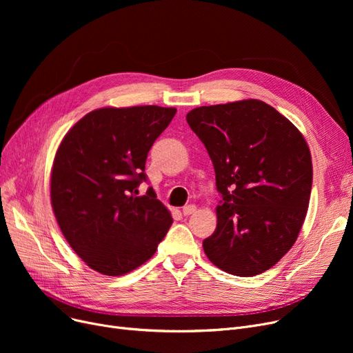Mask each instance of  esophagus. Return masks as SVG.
<instances>
[{
    "instance_id": "esophagus-1",
    "label": "esophagus",
    "mask_w": 353,
    "mask_h": 353,
    "mask_svg": "<svg viewBox=\"0 0 353 353\" xmlns=\"http://www.w3.org/2000/svg\"><path fill=\"white\" fill-rule=\"evenodd\" d=\"M196 212V206L194 205H189V206H184L183 208V214L184 216H190V214H193Z\"/></svg>"
}]
</instances>
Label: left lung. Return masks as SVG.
<instances>
[{"label": "left lung", "instance_id": "obj_1", "mask_svg": "<svg viewBox=\"0 0 353 353\" xmlns=\"http://www.w3.org/2000/svg\"><path fill=\"white\" fill-rule=\"evenodd\" d=\"M186 120L208 148L221 194L206 256L234 276L263 273L289 252L306 217L313 172L302 133L261 100L197 107Z\"/></svg>", "mask_w": 353, "mask_h": 353}]
</instances>
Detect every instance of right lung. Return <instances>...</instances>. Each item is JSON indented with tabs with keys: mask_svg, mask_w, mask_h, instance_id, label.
Returning <instances> with one entry per match:
<instances>
[{
	"mask_svg": "<svg viewBox=\"0 0 353 353\" xmlns=\"http://www.w3.org/2000/svg\"><path fill=\"white\" fill-rule=\"evenodd\" d=\"M176 114L173 107H105L74 124L55 153L51 206L68 242L91 269L121 276L147 262L172 226L148 188L145 159Z\"/></svg>",
	"mask_w": 353,
	"mask_h": 353,
	"instance_id": "obj_1",
	"label": "right lung"
}]
</instances>
